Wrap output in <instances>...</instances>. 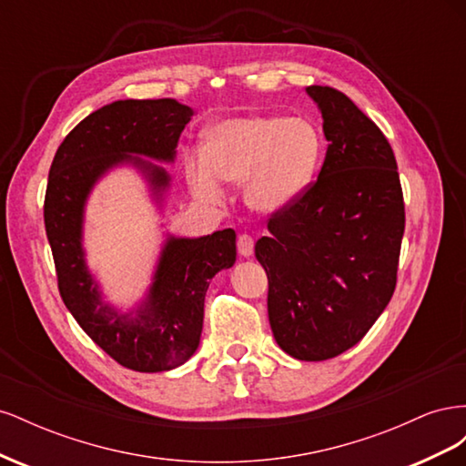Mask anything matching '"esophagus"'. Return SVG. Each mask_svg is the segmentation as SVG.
<instances>
[{
  "instance_id": "34e87169",
  "label": "esophagus",
  "mask_w": 466,
  "mask_h": 466,
  "mask_svg": "<svg viewBox=\"0 0 466 466\" xmlns=\"http://www.w3.org/2000/svg\"><path fill=\"white\" fill-rule=\"evenodd\" d=\"M237 248H238V255L248 258L252 257V252H255V238H252L250 235H238L237 238Z\"/></svg>"
}]
</instances>
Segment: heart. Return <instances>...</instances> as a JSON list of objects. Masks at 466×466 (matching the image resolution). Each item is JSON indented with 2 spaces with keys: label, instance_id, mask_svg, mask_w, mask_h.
<instances>
[{
  "label": "heart",
  "instance_id": "b5f03b06",
  "mask_svg": "<svg viewBox=\"0 0 466 466\" xmlns=\"http://www.w3.org/2000/svg\"><path fill=\"white\" fill-rule=\"evenodd\" d=\"M322 159V134L305 116L247 115L218 122L206 151H188L187 178L196 198L219 204L223 182L241 185L243 200L264 216L299 202L311 188Z\"/></svg>",
  "mask_w": 466,
  "mask_h": 466
}]
</instances>
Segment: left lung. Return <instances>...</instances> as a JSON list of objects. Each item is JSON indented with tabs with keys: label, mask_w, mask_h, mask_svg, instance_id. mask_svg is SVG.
Listing matches in <instances>:
<instances>
[{
	"label": "left lung",
	"mask_w": 466,
	"mask_h": 466,
	"mask_svg": "<svg viewBox=\"0 0 466 466\" xmlns=\"http://www.w3.org/2000/svg\"><path fill=\"white\" fill-rule=\"evenodd\" d=\"M327 137L315 185L268 223L255 255L268 274V319L295 360L356 346L397 286L404 202L394 153L350 96L311 86Z\"/></svg>",
	"instance_id": "left-lung-1"
}]
</instances>
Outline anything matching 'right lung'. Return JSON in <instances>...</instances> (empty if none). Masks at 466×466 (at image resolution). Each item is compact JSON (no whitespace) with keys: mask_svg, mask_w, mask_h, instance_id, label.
<instances>
[{"mask_svg":"<svg viewBox=\"0 0 466 466\" xmlns=\"http://www.w3.org/2000/svg\"><path fill=\"white\" fill-rule=\"evenodd\" d=\"M192 115L175 98L110 103L66 136L48 175L45 225L67 311L112 360L142 373L171 371L198 350L209 279L237 260L235 231L204 237L163 231L149 286L126 309L108 301L87 264L86 211L98 182L130 168L163 218L173 178L161 163H175L178 137Z\"/></svg>","mask_w":466,"mask_h":466,"instance_id":"obj_1","label":"right lung"}]
</instances>
